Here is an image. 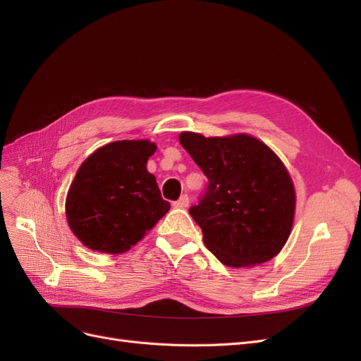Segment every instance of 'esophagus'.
<instances>
[{
  "instance_id": "34e87169",
  "label": "esophagus",
  "mask_w": 361,
  "mask_h": 361,
  "mask_svg": "<svg viewBox=\"0 0 361 361\" xmlns=\"http://www.w3.org/2000/svg\"><path fill=\"white\" fill-rule=\"evenodd\" d=\"M173 204H174V207H179V209H185V207L190 206V197L187 194H183V195H180V199L174 202Z\"/></svg>"
}]
</instances>
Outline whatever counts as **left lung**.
I'll use <instances>...</instances> for the list:
<instances>
[{"instance_id": "8db88e82", "label": "left lung", "mask_w": 361, "mask_h": 361, "mask_svg": "<svg viewBox=\"0 0 361 361\" xmlns=\"http://www.w3.org/2000/svg\"><path fill=\"white\" fill-rule=\"evenodd\" d=\"M182 147L209 180L190 209L211 253L231 268L264 264L285 247L295 215V188L285 164L248 134L182 133Z\"/></svg>"}]
</instances>
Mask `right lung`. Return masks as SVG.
Wrapping results in <instances>:
<instances>
[{
  "label": "right lung",
  "instance_id": "right-lung-1",
  "mask_svg": "<svg viewBox=\"0 0 361 361\" xmlns=\"http://www.w3.org/2000/svg\"><path fill=\"white\" fill-rule=\"evenodd\" d=\"M157 152L149 140L108 143L87 158L66 195L73 235L93 251L125 253L170 209L162 200L147 159Z\"/></svg>",
  "mask_w": 361,
  "mask_h": 361
}]
</instances>
